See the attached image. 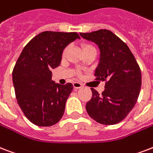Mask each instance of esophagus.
Here are the masks:
<instances>
[{
  "label": "esophagus",
  "mask_w": 153,
  "mask_h": 153,
  "mask_svg": "<svg viewBox=\"0 0 153 153\" xmlns=\"http://www.w3.org/2000/svg\"><path fill=\"white\" fill-rule=\"evenodd\" d=\"M73 86H74V87L75 89H79V88H81V87H82V83H80L79 82H74V83H73Z\"/></svg>",
  "instance_id": "obj_1"
}]
</instances>
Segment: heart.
Segmentation results:
<instances>
[{"instance_id": "b5f03b06", "label": "heart", "mask_w": 153, "mask_h": 153, "mask_svg": "<svg viewBox=\"0 0 153 153\" xmlns=\"http://www.w3.org/2000/svg\"><path fill=\"white\" fill-rule=\"evenodd\" d=\"M89 48H93V46L91 45H87H87H83V51H84V50H87V49H89ZM67 51H68V47H66V48L64 49L63 52H62V57H65V56H66Z\"/></svg>"}]
</instances>
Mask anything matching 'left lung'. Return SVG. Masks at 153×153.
Returning <instances> with one entry per match:
<instances>
[{
  "mask_svg": "<svg viewBox=\"0 0 153 153\" xmlns=\"http://www.w3.org/2000/svg\"><path fill=\"white\" fill-rule=\"evenodd\" d=\"M85 39L97 44L100 63L95 70L96 80L105 81L102 94L91 88L92 97L86 109L94 120L102 124L120 123L132 110L141 87V71L125 42L108 30L80 33Z\"/></svg>",
  "mask_w": 153,
  "mask_h": 153,
  "instance_id": "1",
  "label": "left lung"
}]
</instances>
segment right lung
<instances>
[{
	"instance_id": "add662e5",
	"label": "right lung",
	"mask_w": 153,
	"mask_h": 153,
	"mask_svg": "<svg viewBox=\"0 0 153 153\" xmlns=\"http://www.w3.org/2000/svg\"><path fill=\"white\" fill-rule=\"evenodd\" d=\"M77 38V33L45 31L27 43L13 71L17 103L33 124L50 127L60 120L73 90L71 83L60 85L52 80V69L58 67L62 51Z\"/></svg>"
}]
</instances>
